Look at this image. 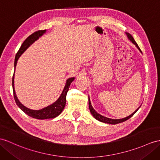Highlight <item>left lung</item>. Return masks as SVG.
Instances as JSON below:
<instances>
[{"mask_svg":"<svg viewBox=\"0 0 160 160\" xmlns=\"http://www.w3.org/2000/svg\"><path fill=\"white\" fill-rule=\"evenodd\" d=\"M126 35H127L128 39H129V40L132 42V43H133V44L136 47V48H137V49H138L140 51V52H141V53H142V52H141V49L139 48L138 45H137V43H136V41H135L134 39V38L132 37V35H131L130 33H128V32H126ZM88 98H88V100H89V111H90L91 114L92 115V116L93 117V118H94L96 119H97L98 121H99V122H103V123H105L112 124V125H115V124H117V123H119L123 122H125V121L128 120V119H130V118H131V117H132V116H133V115L136 113V111H137L139 109V108L141 107H139L137 108V109H136L134 112H132V113L131 115H130L129 116L126 117V118H122V119H111V118H106V117H104V116H103V115H102L99 114L98 112H97L94 109H93V108L92 107L91 102H90V99H89V96L88 97Z\"/></svg>","mask_w":160,"mask_h":160,"instance_id":"1","label":"left lung"}]
</instances>
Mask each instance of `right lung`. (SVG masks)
Here are the masks:
<instances>
[{
    "instance_id": "right-lung-1",
    "label": "right lung",
    "mask_w": 160,
    "mask_h": 160,
    "mask_svg": "<svg viewBox=\"0 0 160 160\" xmlns=\"http://www.w3.org/2000/svg\"><path fill=\"white\" fill-rule=\"evenodd\" d=\"M45 32H46V30L37 31V32H35L33 34L30 35V36L24 41V42H23L22 45H21L20 48H19L18 53H16V56H15V62H14L15 71V67H16L19 58L22 56V54L24 53L31 45L33 44L36 41H37L38 38H39L41 37H42ZM14 75H15V71H14L13 79H12V87H13V96H14V99H15V102H16L19 108H20L22 111H24L26 115H28V116L31 117V118H34V119H53L61 114V112H62V111H63V109L65 107L66 98H67V94L70 85H71V83L75 79V77H71V78H68V79L67 80L63 91L62 92L61 95L60 96L59 98H58V100L56 101V102H54L52 104H50L49 106L43 108H41V109L32 110V109H30L29 108H27L26 107L24 106V105H23L18 100L15 91Z\"/></svg>"
}]
</instances>
